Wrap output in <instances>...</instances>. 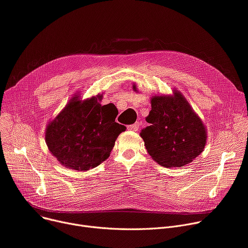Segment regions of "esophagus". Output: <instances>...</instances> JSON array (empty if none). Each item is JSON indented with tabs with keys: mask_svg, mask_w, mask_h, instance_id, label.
Wrapping results in <instances>:
<instances>
[{
	"mask_svg": "<svg viewBox=\"0 0 248 248\" xmlns=\"http://www.w3.org/2000/svg\"><path fill=\"white\" fill-rule=\"evenodd\" d=\"M140 127V123L137 122L136 124H130V125H127V129L128 130H138Z\"/></svg>",
	"mask_w": 248,
	"mask_h": 248,
	"instance_id": "1",
	"label": "esophagus"
}]
</instances>
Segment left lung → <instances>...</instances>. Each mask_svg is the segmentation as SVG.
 I'll return each mask as SVG.
<instances>
[{
	"label": "left lung",
	"mask_w": 248,
	"mask_h": 248,
	"mask_svg": "<svg viewBox=\"0 0 248 248\" xmlns=\"http://www.w3.org/2000/svg\"><path fill=\"white\" fill-rule=\"evenodd\" d=\"M145 120L150 125L141 129L140 137L160 166L185 167L202 153L207 138L204 124L180 93L153 96Z\"/></svg>",
	"instance_id": "left-lung-1"
}]
</instances>
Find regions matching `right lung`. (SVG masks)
Wrapping results in <instances>:
<instances>
[{
	"instance_id": "obj_1",
	"label": "right lung",
	"mask_w": 248,
	"mask_h": 248,
	"mask_svg": "<svg viewBox=\"0 0 248 248\" xmlns=\"http://www.w3.org/2000/svg\"><path fill=\"white\" fill-rule=\"evenodd\" d=\"M75 97L47 125L46 142L62 166L88 170L109 156L125 126L115 123L118 110L111 104L101 105L103 94L85 102Z\"/></svg>"
}]
</instances>
